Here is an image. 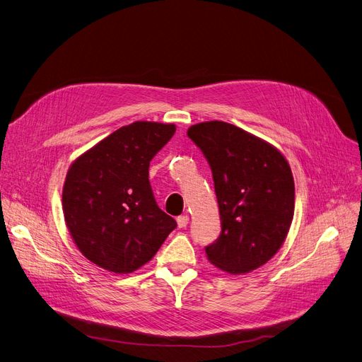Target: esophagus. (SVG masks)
Returning a JSON list of instances; mask_svg holds the SVG:
<instances>
[{
	"mask_svg": "<svg viewBox=\"0 0 362 362\" xmlns=\"http://www.w3.org/2000/svg\"><path fill=\"white\" fill-rule=\"evenodd\" d=\"M187 224H189V216L187 215L177 216V226H179V228H185Z\"/></svg>",
	"mask_w": 362,
	"mask_h": 362,
	"instance_id": "esophagus-1",
	"label": "esophagus"
}]
</instances>
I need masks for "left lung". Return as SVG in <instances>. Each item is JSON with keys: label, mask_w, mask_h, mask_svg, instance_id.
<instances>
[{"label": "left lung", "mask_w": 362, "mask_h": 362, "mask_svg": "<svg viewBox=\"0 0 362 362\" xmlns=\"http://www.w3.org/2000/svg\"><path fill=\"white\" fill-rule=\"evenodd\" d=\"M187 136L206 158L220 208L221 233L205 246L212 264L230 274L250 272L282 246L294 216V179L284 156L255 135L211 120Z\"/></svg>", "instance_id": "8db88e82"}]
</instances>
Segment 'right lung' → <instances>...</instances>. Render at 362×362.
I'll list each match as a JSON object with an SVG mask.
<instances>
[{
	"mask_svg": "<svg viewBox=\"0 0 362 362\" xmlns=\"http://www.w3.org/2000/svg\"><path fill=\"white\" fill-rule=\"evenodd\" d=\"M175 125L134 122L119 128L69 167L62 209L80 252L98 267L128 274L146 264L176 227L156 202L150 161Z\"/></svg>",
	"mask_w": 362,
	"mask_h": 362,
	"instance_id": "right-lung-1",
	"label": "right lung"
}]
</instances>
